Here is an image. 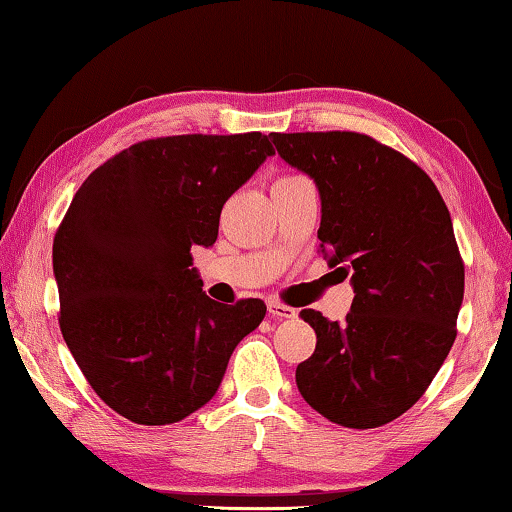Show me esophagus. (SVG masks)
<instances>
[{
	"instance_id": "34e87169",
	"label": "esophagus",
	"mask_w": 512,
	"mask_h": 512,
	"mask_svg": "<svg viewBox=\"0 0 512 512\" xmlns=\"http://www.w3.org/2000/svg\"><path fill=\"white\" fill-rule=\"evenodd\" d=\"M266 308H269V315L276 317V319H292V317H296V310L289 308V305H285V303L269 301V305H266Z\"/></svg>"
}]
</instances>
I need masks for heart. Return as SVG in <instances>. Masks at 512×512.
<instances>
[{
  "label": "heart",
  "mask_w": 512,
  "mask_h": 512,
  "mask_svg": "<svg viewBox=\"0 0 512 512\" xmlns=\"http://www.w3.org/2000/svg\"><path fill=\"white\" fill-rule=\"evenodd\" d=\"M282 179H292V177H282Z\"/></svg>",
  "instance_id": "1"
}]
</instances>
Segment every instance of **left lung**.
Instances as JSON below:
<instances>
[{
	"mask_svg": "<svg viewBox=\"0 0 512 512\" xmlns=\"http://www.w3.org/2000/svg\"><path fill=\"white\" fill-rule=\"evenodd\" d=\"M273 144L315 179L319 253L354 285L345 322L301 310L317 347L296 368V386L331 423H391L427 391L455 342L464 262L451 213L414 160L370 135L273 133Z\"/></svg>",
	"mask_w": 512,
	"mask_h": 512,
	"instance_id": "obj_1",
	"label": "left lung"
}]
</instances>
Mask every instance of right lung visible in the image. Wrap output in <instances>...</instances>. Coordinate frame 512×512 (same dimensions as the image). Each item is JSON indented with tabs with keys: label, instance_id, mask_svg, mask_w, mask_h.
Listing matches in <instances>:
<instances>
[{
	"label": "right lung",
	"instance_id": "right-lung-1",
	"mask_svg": "<svg viewBox=\"0 0 512 512\" xmlns=\"http://www.w3.org/2000/svg\"><path fill=\"white\" fill-rule=\"evenodd\" d=\"M273 154L262 133L170 135L96 167L52 243L59 329L82 375L137 425H170L216 395L259 299L202 292L193 246H213L223 204Z\"/></svg>",
	"mask_w": 512,
	"mask_h": 512
}]
</instances>
